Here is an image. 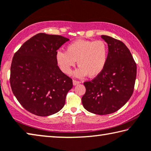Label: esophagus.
Listing matches in <instances>:
<instances>
[{"label": "esophagus", "instance_id": "34e87169", "mask_svg": "<svg viewBox=\"0 0 151 151\" xmlns=\"http://www.w3.org/2000/svg\"><path fill=\"white\" fill-rule=\"evenodd\" d=\"M73 85L75 86V85H76L80 84L81 82H79V81H76V80H73Z\"/></svg>", "mask_w": 151, "mask_h": 151}]
</instances>
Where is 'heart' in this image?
Returning a JSON list of instances; mask_svg holds the SVG:
<instances>
[{
  "instance_id": "obj_1",
  "label": "heart",
  "mask_w": 151,
  "mask_h": 151,
  "mask_svg": "<svg viewBox=\"0 0 151 151\" xmlns=\"http://www.w3.org/2000/svg\"><path fill=\"white\" fill-rule=\"evenodd\" d=\"M107 58L108 47L103 40H76L67 45L66 52L58 50L56 53L57 64L66 75H70L77 61L79 67L74 75L78 78L87 75L91 78L99 75L106 66Z\"/></svg>"
}]
</instances>
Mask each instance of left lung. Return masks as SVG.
Listing matches in <instances>:
<instances>
[{
	"instance_id": "8db88e82",
	"label": "left lung",
	"mask_w": 151,
	"mask_h": 151,
	"mask_svg": "<svg viewBox=\"0 0 151 151\" xmlns=\"http://www.w3.org/2000/svg\"><path fill=\"white\" fill-rule=\"evenodd\" d=\"M108 46V58L104 71L84 83L82 104L91 113L106 115L118 111L130 99L136 77V64L122 42L101 35Z\"/></svg>"
}]
</instances>
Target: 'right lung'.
<instances>
[{
  "label": "right lung",
  "mask_w": 151,
  "mask_h": 151,
  "mask_svg": "<svg viewBox=\"0 0 151 151\" xmlns=\"http://www.w3.org/2000/svg\"><path fill=\"white\" fill-rule=\"evenodd\" d=\"M69 39L38 33L25 42L14 55L10 83L18 101L30 113L48 116L65 104L73 80L57 65L56 53Z\"/></svg>",
  "instance_id": "right-lung-1"
}]
</instances>
